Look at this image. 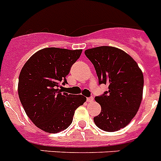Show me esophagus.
Here are the masks:
<instances>
[{
    "label": "esophagus",
    "instance_id": "obj_1",
    "mask_svg": "<svg viewBox=\"0 0 161 161\" xmlns=\"http://www.w3.org/2000/svg\"><path fill=\"white\" fill-rule=\"evenodd\" d=\"M86 101L87 102H93L94 101V97H86Z\"/></svg>",
    "mask_w": 161,
    "mask_h": 161
}]
</instances>
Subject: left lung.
I'll return each mask as SVG.
<instances>
[{"mask_svg": "<svg viewBox=\"0 0 161 161\" xmlns=\"http://www.w3.org/2000/svg\"><path fill=\"white\" fill-rule=\"evenodd\" d=\"M85 54L95 68L98 84L108 86V91L95 97L101 112L94 117V123L104 131H118L138 111L144 83L142 71L133 58L112 46L86 49Z\"/></svg>", "mask_w": 161, "mask_h": 161, "instance_id": "obj_1", "label": "left lung"}]
</instances>
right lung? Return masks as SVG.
Listing matches in <instances>:
<instances>
[{"mask_svg":"<svg viewBox=\"0 0 161 161\" xmlns=\"http://www.w3.org/2000/svg\"><path fill=\"white\" fill-rule=\"evenodd\" d=\"M81 49L45 48L27 60L19 74V97L30 120L39 129L55 134L66 130L85 96L59 90L81 54Z\"/></svg>","mask_w":161,"mask_h":161,"instance_id":"add662e5","label":"right lung"}]
</instances>
